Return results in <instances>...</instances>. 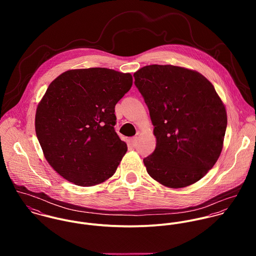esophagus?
I'll list each match as a JSON object with an SVG mask.
<instances>
[{"instance_id": "1", "label": "esophagus", "mask_w": 256, "mask_h": 256, "mask_svg": "<svg viewBox=\"0 0 256 256\" xmlns=\"http://www.w3.org/2000/svg\"><path fill=\"white\" fill-rule=\"evenodd\" d=\"M137 137H132V138H130L129 139V144L131 145L132 146H136V144H137Z\"/></svg>"}]
</instances>
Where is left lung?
Instances as JSON below:
<instances>
[{"label":"left lung","instance_id":"obj_1","mask_svg":"<svg viewBox=\"0 0 256 256\" xmlns=\"http://www.w3.org/2000/svg\"><path fill=\"white\" fill-rule=\"evenodd\" d=\"M156 139L144 158L150 178L170 188L200 180L219 158L226 112L201 74L172 65H150L134 73Z\"/></svg>","mask_w":256,"mask_h":256}]
</instances>
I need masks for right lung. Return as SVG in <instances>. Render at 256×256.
Returning a JSON list of instances; mask_svg holds the SVG:
<instances>
[{"label": "right lung", "mask_w": 256, "mask_h": 256, "mask_svg": "<svg viewBox=\"0 0 256 256\" xmlns=\"http://www.w3.org/2000/svg\"><path fill=\"white\" fill-rule=\"evenodd\" d=\"M131 74L106 68L70 70L57 76L37 106L36 132L44 156L78 186L111 178L127 152L115 132V106L131 88Z\"/></svg>", "instance_id": "1"}]
</instances>
